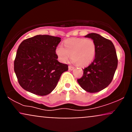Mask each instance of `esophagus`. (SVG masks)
Wrapping results in <instances>:
<instances>
[{"instance_id":"obj_1","label":"esophagus","mask_w":132,"mask_h":132,"mask_svg":"<svg viewBox=\"0 0 132 132\" xmlns=\"http://www.w3.org/2000/svg\"><path fill=\"white\" fill-rule=\"evenodd\" d=\"M68 68H69V70H70V71L73 70V69H75V68H74L73 66H69V67H68Z\"/></svg>"}]
</instances>
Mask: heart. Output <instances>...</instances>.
I'll return each instance as SVG.
<instances>
[{"mask_svg":"<svg viewBox=\"0 0 132 132\" xmlns=\"http://www.w3.org/2000/svg\"><path fill=\"white\" fill-rule=\"evenodd\" d=\"M64 48L58 45L56 48V54L60 61L66 63L71 60L78 66L84 67L93 61L96 53L95 43L91 38H69L63 43Z\"/></svg>","mask_w":132,"mask_h":132,"instance_id":"heart-1","label":"heart"}]
</instances>
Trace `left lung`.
Segmentation results:
<instances>
[{"label": "left lung", "mask_w": 132, "mask_h": 132, "mask_svg": "<svg viewBox=\"0 0 132 132\" xmlns=\"http://www.w3.org/2000/svg\"><path fill=\"white\" fill-rule=\"evenodd\" d=\"M94 41L95 59L82 69L83 75L78 82L86 91L97 92L105 89L112 81L118 64L116 50L112 42L99 34L92 33L85 36Z\"/></svg>", "instance_id": "8db88e82"}]
</instances>
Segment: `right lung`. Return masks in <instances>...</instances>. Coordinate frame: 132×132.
I'll list each match as a JSON object with an SVG mask.
<instances>
[{
	"instance_id": "obj_1",
	"label": "right lung",
	"mask_w": 132,
	"mask_h": 132,
	"mask_svg": "<svg viewBox=\"0 0 132 132\" xmlns=\"http://www.w3.org/2000/svg\"><path fill=\"white\" fill-rule=\"evenodd\" d=\"M61 38L39 35L23 40L14 60V71L21 87L38 95L49 94L54 90L66 64L57 60L56 48Z\"/></svg>"
}]
</instances>
